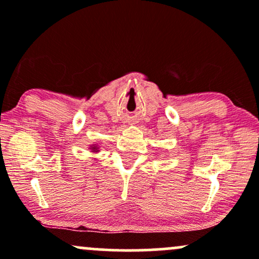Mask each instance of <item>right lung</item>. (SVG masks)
<instances>
[{"mask_svg": "<svg viewBox=\"0 0 259 259\" xmlns=\"http://www.w3.org/2000/svg\"><path fill=\"white\" fill-rule=\"evenodd\" d=\"M90 148L92 150V152H99V147L97 146H91Z\"/></svg>", "mask_w": 259, "mask_h": 259, "instance_id": "add662e5", "label": "right lung"}]
</instances>
